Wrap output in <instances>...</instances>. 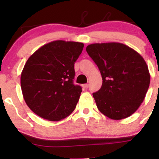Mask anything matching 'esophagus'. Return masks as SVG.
I'll list each match as a JSON object with an SVG mask.
<instances>
[{"label":"esophagus","instance_id":"34e87169","mask_svg":"<svg viewBox=\"0 0 159 159\" xmlns=\"http://www.w3.org/2000/svg\"><path fill=\"white\" fill-rule=\"evenodd\" d=\"M83 87L84 89H87L89 87V84H85L83 85Z\"/></svg>","mask_w":159,"mask_h":159}]
</instances>
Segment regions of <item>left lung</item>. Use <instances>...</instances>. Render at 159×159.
Masks as SVG:
<instances>
[{
	"instance_id": "obj_1",
	"label": "left lung",
	"mask_w": 159,
	"mask_h": 159,
	"mask_svg": "<svg viewBox=\"0 0 159 159\" xmlns=\"http://www.w3.org/2000/svg\"><path fill=\"white\" fill-rule=\"evenodd\" d=\"M86 51L102 78L100 90L93 93L98 109L112 120L129 117L143 102L150 83L144 59L119 43H94Z\"/></svg>"
}]
</instances>
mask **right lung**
Masks as SVG:
<instances>
[{"label": "right lung", "instance_id": "1", "mask_svg": "<svg viewBox=\"0 0 159 159\" xmlns=\"http://www.w3.org/2000/svg\"><path fill=\"white\" fill-rule=\"evenodd\" d=\"M84 44L56 40L36 51L25 63L21 87L27 105L36 115L59 121L75 108L81 87L75 85V62Z\"/></svg>", "mask_w": 159, "mask_h": 159}]
</instances>
